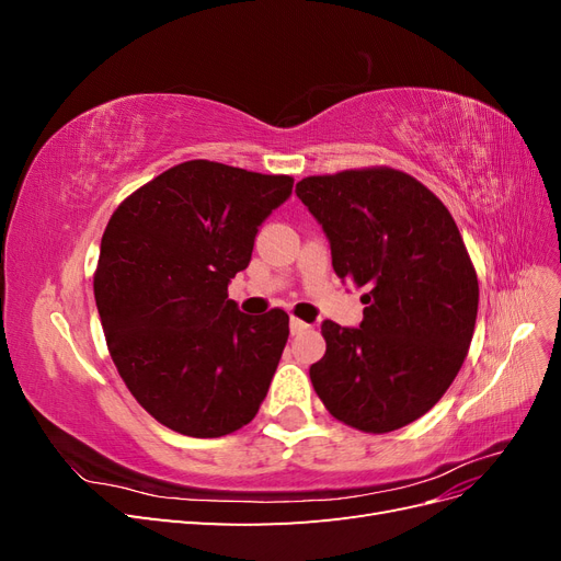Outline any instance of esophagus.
<instances>
[{
	"label": "esophagus",
	"mask_w": 561,
	"mask_h": 561,
	"mask_svg": "<svg viewBox=\"0 0 561 561\" xmlns=\"http://www.w3.org/2000/svg\"><path fill=\"white\" fill-rule=\"evenodd\" d=\"M311 325H309V322H304V320H299V318H290V332L293 334H301V332H307Z\"/></svg>",
	"instance_id": "obj_1"
}]
</instances>
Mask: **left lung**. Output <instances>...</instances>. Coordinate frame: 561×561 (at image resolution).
Wrapping results in <instances>:
<instances>
[{
    "mask_svg": "<svg viewBox=\"0 0 561 561\" xmlns=\"http://www.w3.org/2000/svg\"><path fill=\"white\" fill-rule=\"evenodd\" d=\"M342 280L365 287L358 328L320 325L328 351L309 375L328 412L365 433L426 414L461 369L478 318V274L454 217L393 168L297 182Z\"/></svg>",
    "mask_w": 561,
    "mask_h": 561,
    "instance_id": "8db88e82",
    "label": "left lung"
}]
</instances>
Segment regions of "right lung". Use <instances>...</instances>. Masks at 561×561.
Returning a JSON list of instances; mask_svg holds the SVG:
<instances>
[{
	"instance_id": "1",
	"label": "right lung",
	"mask_w": 561,
	"mask_h": 561,
	"mask_svg": "<svg viewBox=\"0 0 561 561\" xmlns=\"http://www.w3.org/2000/svg\"><path fill=\"white\" fill-rule=\"evenodd\" d=\"M293 184L196 159L140 186L110 219L93 278L107 348L133 398L175 433L229 435L266 398L290 318L248 316L227 287Z\"/></svg>"
}]
</instances>
